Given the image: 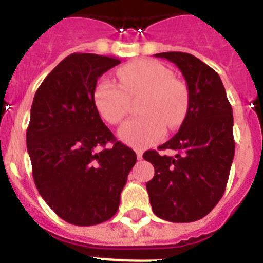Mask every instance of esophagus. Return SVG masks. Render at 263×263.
Returning <instances> with one entry per match:
<instances>
[{
	"label": "esophagus",
	"mask_w": 263,
	"mask_h": 263,
	"mask_svg": "<svg viewBox=\"0 0 263 263\" xmlns=\"http://www.w3.org/2000/svg\"><path fill=\"white\" fill-rule=\"evenodd\" d=\"M135 152H136V156L139 160H141V158H143V151H141V149H136Z\"/></svg>",
	"instance_id": "34e87169"
}]
</instances>
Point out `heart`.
<instances>
[{
	"instance_id": "b5f03b06",
	"label": "heart",
	"mask_w": 263,
	"mask_h": 263,
	"mask_svg": "<svg viewBox=\"0 0 263 263\" xmlns=\"http://www.w3.org/2000/svg\"><path fill=\"white\" fill-rule=\"evenodd\" d=\"M119 82L102 77L94 89V102L106 122L118 124L128 112L129 97L143 93L141 114L119 128V137L132 146L143 148L160 140L165 124L176 128L189 107L187 86L174 79L172 70L156 60H137L118 70Z\"/></svg>"
}]
</instances>
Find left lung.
<instances>
[{"label":"left lung","instance_id":"left-lung-1","mask_svg":"<svg viewBox=\"0 0 263 263\" xmlns=\"http://www.w3.org/2000/svg\"><path fill=\"white\" fill-rule=\"evenodd\" d=\"M172 61L183 74L189 107L179 131L160 151H177L174 157L146 151L144 160L155 167L146 183L149 202L158 217L190 223L212 211L221 199L235 156L233 112L219 74L184 52L155 55Z\"/></svg>","mask_w":263,"mask_h":263}]
</instances>
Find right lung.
Returning a JSON list of instances; mask_svg holds the SVG:
<instances>
[{
	"label": "right lung",
	"mask_w": 263,
	"mask_h": 263,
	"mask_svg": "<svg viewBox=\"0 0 263 263\" xmlns=\"http://www.w3.org/2000/svg\"><path fill=\"white\" fill-rule=\"evenodd\" d=\"M118 64L108 56L72 53L47 76L32 101L26 143L35 186L53 212L74 226L114 216L136 164V153L115 139L94 102L98 79Z\"/></svg>",
	"instance_id": "obj_1"
}]
</instances>
